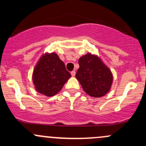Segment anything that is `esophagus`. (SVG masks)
Returning a JSON list of instances; mask_svg holds the SVG:
<instances>
[{
	"label": "esophagus",
	"mask_w": 146,
	"mask_h": 146,
	"mask_svg": "<svg viewBox=\"0 0 146 146\" xmlns=\"http://www.w3.org/2000/svg\"><path fill=\"white\" fill-rule=\"evenodd\" d=\"M70 74H71L72 76H76V71H75V70H73V71H71Z\"/></svg>",
	"instance_id": "1"
}]
</instances>
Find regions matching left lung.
<instances>
[{
	"label": "left lung",
	"instance_id": "left-lung-1",
	"mask_svg": "<svg viewBox=\"0 0 146 146\" xmlns=\"http://www.w3.org/2000/svg\"><path fill=\"white\" fill-rule=\"evenodd\" d=\"M76 78L83 90L93 98L103 97L110 90L113 76L110 69L96 55L88 53L78 60Z\"/></svg>",
	"mask_w": 146,
	"mask_h": 146
}]
</instances>
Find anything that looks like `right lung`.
<instances>
[{
	"instance_id": "add662e5",
	"label": "right lung",
	"mask_w": 146,
	"mask_h": 146,
	"mask_svg": "<svg viewBox=\"0 0 146 146\" xmlns=\"http://www.w3.org/2000/svg\"><path fill=\"white\" fill-rule=\"evenodd\" d=\"M70 77L71 75L66 69L64 63L56 53L42 55L32 74L35 89L47 97L58 93Z\"/></svg>"
}]
</instances>
